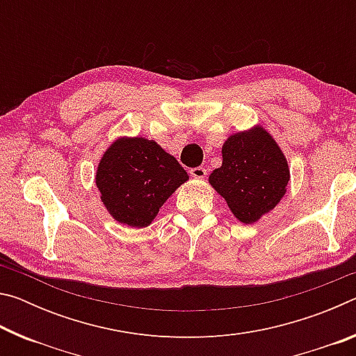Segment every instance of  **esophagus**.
Masks as SVG:
<instances>
[{
	"instance_id": "esophagus-1",
	"label": "esophagus",
	"mask_w": 356,
	"mask_h": 356,
	"mask_svg": "<svg viewBox=\"0 0 356 356\" xmlns=\"http://www.w3.org/2000/svg\"><path fill=\"white\" fill-rule=\"evenodd\" d=\"M190 174H191V177H195V179H204L207 176V170L202 166H196V168H191Z\"/></svg>"
}]
</instances>
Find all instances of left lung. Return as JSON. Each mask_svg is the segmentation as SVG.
I'll use <instances>...</instances> for the list:
<instances>
[{
	"label": "left lung",
	"mask_w": 356,
	"mask_h": 356,
	"mask_svg": "<svg viewBox=\"0 0 356 356\" xmlns=\"http://www.w3.org/2000/svg\"><path fill=\"white\" fill-rule=\"evenodd\" d=\"M221 152L222 165L209 182L237 220L256 222L284 196L291 177L286 156L262 127L229 136Z\"/></svg>",
	"instance_id": "8db88e82"
}]
</instances>
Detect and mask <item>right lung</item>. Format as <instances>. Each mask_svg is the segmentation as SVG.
I'll return each instance as SVG.
<instances>
[{
  "label": "right lung",
  "instance_id": "1",
  "mask_svg": "<svg viewBox=\"0 0 356 356\" xmlns=\"http://www.w3.org/2000/svg\"><path fill=\"white\" fill-rule=\"evenodd\" d=\"M188 176L172 155L146 138H120L102 156L95 184L114 220L146 227Z\"/></svg>",
  "mask_w": 356,
  "mask_h": 356
}]
</instances>
